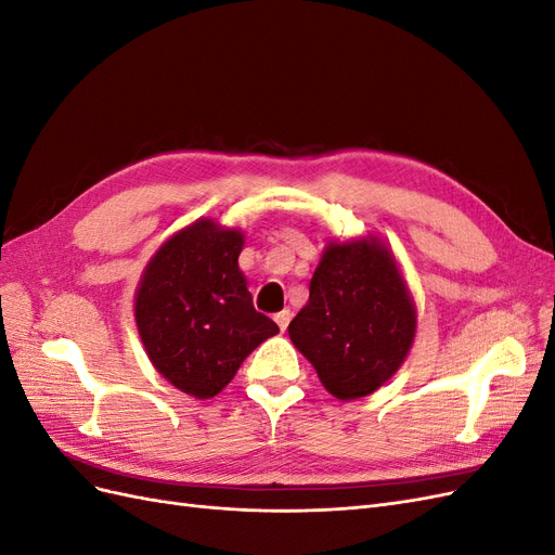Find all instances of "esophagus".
<instances>
[{"label":"esophagus","instance_id":"obj_1","mask_svg":"<svg viewBox=\"0 0 555 555\" xmlns=\"http://www.w3.org/2000/svg\"><path fill=\"white\" fill-rule=\"evenodd\" d=\"M275 322H278V326H280V331H287V326H289V322H292V312H289V310L278 312V314H275Z\"/></svg>","mask_w":555,"mask_h":555}]
</instances>
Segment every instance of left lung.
I'll use <instances>...</instances> for the list:
<instances>
[{
  "instance_id": "8db88e82",
  "label": "left lung",
  "mask_w": 555,
  "mask_h": 555,
  "mask_svg": "<svg viewBox=\"0 0 555 555\" xmlns=\"http://www.w3.org/2000/svg\"><path fill=\"white\" fill-rule=\"evenodd\" d=\"M416 308L391 249L373 233L331 241L289 338L338 400L371 396L405 361Z\"/></svg>"
}]
</instances>
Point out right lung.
<instances>
[{"mask_svg":"<svg viewBox=\"0 0 555 555\" xmlns=\"http://www.w3.org/2000/svg\"><path fill=\"white\" fill-rule=\"evenodd\" d=\"M241 229L196 220L166 241L137 289L139 335L157 373L182 393H220L255 347L280 333L257 312L238 268Z\"/></svg>","mask_w":555,"mask_h":555,"instance_id":"1","label":"right lung"}]
</instances>
